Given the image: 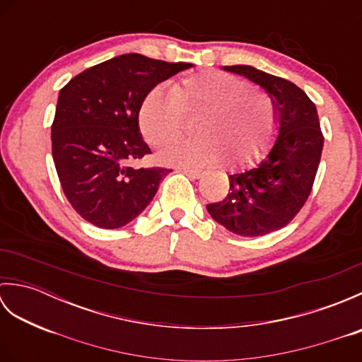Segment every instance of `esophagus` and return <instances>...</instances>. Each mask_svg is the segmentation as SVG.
Here are the masks:
<instances>
[{
	"instance_id": "34e87169",
	"label": "esophagus",
	"mask_w": 362,
	"mask_h": 362,
	"mask_svg": "<svg viewBox=\"0 0 362 362\" xmlns=\"http://www.w3.org/2000/svg\"><path fill=\"white\" fill-rule=\"evenodd\" d=\"M182 173H185L187 175L193 177V179H201V177L205 174L202 169H191V168H180Z\"/></svg>"
}]
</instances>
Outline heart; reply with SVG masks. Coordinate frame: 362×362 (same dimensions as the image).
Returning a JSON list of instances; mask_svg holds the SVG:
<instances>
[{"instance_id":"b5f03b06","label":"heart","mask_w":362,"mask_h":362,"mask_svg":"<svg viewBox=\"0 0 362 362\" xmlns=\"http://www.w3.org/2000/svg\"><path fill=\"white\" fill-rule=\"evenodd\" d=\"M194 140L160 153L171 165H210L222 158L230 166L253 163L275 134V107L261 91L233 74L205 70L173 83L171 91L153 87L138 107V127L149 144L161 148L183 132V113H197Z\"/></svg>"}]
</instances>
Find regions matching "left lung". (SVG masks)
I'll return each instance as SVG.
<instances>
[{
  "label": "left lung",
  "instance_id": "1",
  "mask_svg": "<svg viewBox=\"0 0 362 362\" xmlns=\"http://www.w3.org/2000/svg\"><path fill=\"white\" fill-rule=\"evenodd\" d=\"M222 68L267 91L279 135L257 166L228 175L230 193L206 210L228 232L263 236L288 226L311 193L324 148L317 109L302 88L286 79L250 65Z\"/></svg>",
  "mask_w": 362,
  "mask_h": 362
}]
</instances>
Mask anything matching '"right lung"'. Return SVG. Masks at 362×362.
<instances>
[{
  "instance_id": "add662e5",
  "label": "right lung",
  "mask_w": 362,
  "mask_h": 362,
  "mask_svg": "<svg viewBox=\"0 0 362 362\" xmlns=\"http://www.w3.org/2000/svg\"><path fill=\"white\" fill-rule=\"evenodd\" d=\"M191 66L122 54L74 76L60 90L52 158L68 202L83 219L119 228L151 204L171 169L129 166L151 153L138 127V107L157 83Z\"/></svg>"
}]
</instances>
